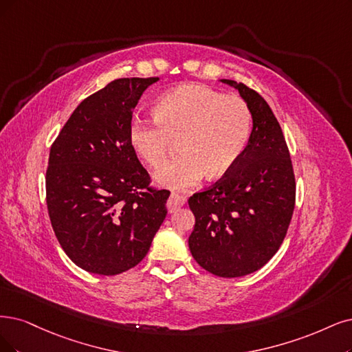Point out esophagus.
Masks as SVG:
<instances>
[{"mask_svg":"<svg viewBox=\"0 0 352 352\" xmlns=\"http://www.w3.org/2000/svg\"><path fill=\"white\" fill-rule=\"evenodd\" d=\"M183 204H184V199H183V197L177 196V194H171V197H169L168 201H166V209H168L169 213H174V212H177Z\"/></svg>","mask_w":352,"mask_h":352,"instance_id":"obj_1","label":"esophagus"}]
</instances>
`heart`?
I'll return each instance as SVG.
<instances>
[{"mask_svg":"<svg viewBox=\"0 0 352 352\" xmlns=\"http://www.w3.org/2000/svg\"><path fill=\"white\" fill-rule=\"evenodd\" d=\"M155 119L133 117L129 140L149 166L158 168L178 140L179 155L164 165L156 179L186 188L207 174L228 175L250 142L251 110L241 97L206 85H181L166 91L153 106Z\"/></svg>","mask_w":352,"mask_h":352,"instance_id":"1","label":"heart"}]
</instances>
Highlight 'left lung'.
I'll list each match as a JSON object with an SVG mask.
<instances>
[{
	"instance_id": "1",
	"label": "left lung",
	"mask_w": 352,
	"mask_h": 352,
	"mask_svg": "<svg viewBox=\"0 0 352 352\" xmlns=\"http://www.w3.org/2000/svg\"><path fill=\"white\" fill-rule=\"evenodd\" d=\"M254 127L239 162L217 183L192 194L196 225L188 238L194 259L206 271L235 278L264 267L278 251L296 204V178L287 142L267 101L242 82Z\"/></svg>"
}]
</instances>
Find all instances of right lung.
<instances>
[{"instance_id":"obj_1","label":"right lung","mask_w":352,"mask_h":352,"mask_svg":"<svg viewBox=\"0 0 352 352\" xmlns=\"http://www.w3.org/2000/svg\"><path fill=\"white\" fill-rule=\"evenodd\" d=\"M160 78H120L80 102L49 153L46 204L71 261L117 276L148 254L169 191L151 186L129 140L133 109Z\"/></svg>"}]
</instances>
